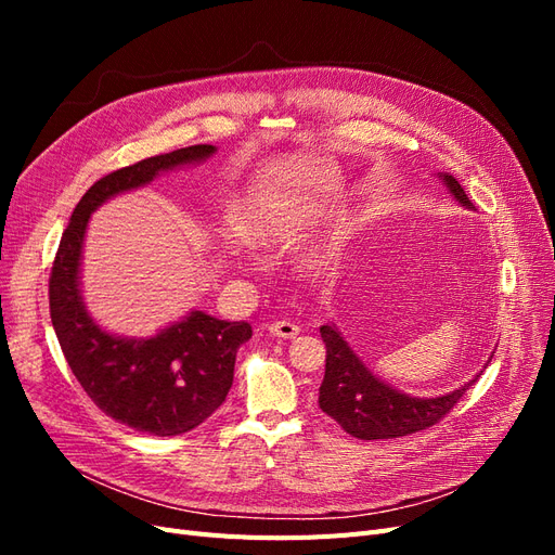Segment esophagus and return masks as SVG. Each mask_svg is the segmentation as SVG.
<instances>
[{"mask_svg":"<svg viewBox=\"0 0 555 555\" xmlns=\"http://www.w3.org/2000/svg\"><path fill=\"white\" fill-rule=\"evenodd\" d=\"M266 328H268V333L275 335V338H282V340H292L300 333V328L294 322H271Z\"/></svg>","mask_w":555,"mask_h":555,"instance_id":"1","label":"esophagus"}]
</instances>
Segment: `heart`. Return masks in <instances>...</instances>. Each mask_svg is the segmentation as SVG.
Masks as SVG:
<instances>
[{
    "label": "heart",
    "instance_id": "1",
    "mask_svg": "<svg viewBox=\"0 0 555 555\" xmlns=\"http://www.w3.org/2000/svg\"><path fill=\"white\" fill-rule=\"evenodd\" d=\"M298 217L287 208H275V210H261L251 212L245 217L243 233L247 241L261 247H282L289 245L298 231ZM231 249L236 251L238 243L233 241Z\"/></svg>",
    "mask_w": 555,
    "mask_h": 555
}]
</instances>
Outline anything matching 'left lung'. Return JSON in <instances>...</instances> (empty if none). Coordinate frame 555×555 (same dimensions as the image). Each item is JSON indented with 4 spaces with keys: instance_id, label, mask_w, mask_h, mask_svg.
Segmentation results:
<instances>
[{
    "instance_id": "1",
    "label": "left lung",
    "mask_w": 555,
    "mask_h": 555,
    "mask_svg": "<svg viewBox=\"0 0 555 555\" xmlns=\"http://www.w3.org/2000/svg\"><path fill=\"white\" fill-rule=\"evenodd\" d=\"M440 178L459 204L475 208L456 178L447 173ZM319 333L326 345V373L319 386V408L359 440H391L435 426L479 377L447 396L412 398L367 371L338 328L322 326Z\"/></svg>"
}]
</instances>
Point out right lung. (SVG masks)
Returning a JSON list of instances; mask_svg holds the SVG:
<instances>
[{"instance_id":"add662e5","label":"right lung","mask_w":555,"mask_h":555,"mask_svg":"<svg viewBox=\"0 0 555 555\" xmlns=\"http://www.w3.org/2000/svg\"><path fill=\"white\" fill-rule=\"evenodd\" d=\"M212 153L215 145L180 147L96 180L74 208L48 280L50 319L82 389L115 422L159 438L196 428L222 405L233 382L236 351L251 338V326L194 310L147 340L117 338L102 331L78 289L82 238L90 212L106 198Z\"/></svg>"}]
</instances>
